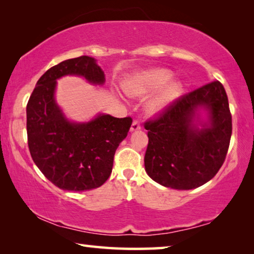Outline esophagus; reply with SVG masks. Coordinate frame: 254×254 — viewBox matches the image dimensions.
<instances>
[{
  "label": "esophagus",
  "instance_id": "1",
  "mask_svg": "<svg viewBox=\"0 0 254 254\" xmlns=\"http://www.w3.org/2000/svg\"><path fill=\"white\" fill-rule=\"evenodd\" d=\"M140 128H141L140 122H139V121H133L132 126H131V128H130V131H131V132H134V131L140 130Z\"/></svg>",
  "mask_w": 254,
  "mask_h": 254
}]
</instances>
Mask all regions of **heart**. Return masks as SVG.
<instances>
[{
  "label": "heart",
  "instance_id": "heart-1",
  "mask_svg": "<svg viewBox=\"0 0 254 254\" xmlns=\"http://www.w3.org/2000/svg\"><path fill=\"white\" fill-rule=\"evenodd\" d=\"M173 78V72L167 69H149L136 72L123 83V89L131 97H143L163 87L148 102L149 114H159L178 100L183 93V84L179 80L169 81Z\"/></svg>",
  "mask_w": 254,
  "mask_h": 254
}]
</instances>
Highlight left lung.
I'll return each mask as SVG.
<instances>
[{"label":"left lung","instance_id":"8db88e82","mask_svg":"<svg viewBox=\"0 0 254 254\" xmlns=\"http://www.w3.org/2000/svg\"><path fill=\"white\" fill-rule=\"evenodd\" d=\"M199 109L208 113L206 122L200 119ZM144 127L149 177L178 190L199 187L217 174L229 150L232 115L225 89L218 80L201 86L179 97Z\"/></svg>","mask_w":254,"mask_h":254}]
</instances>
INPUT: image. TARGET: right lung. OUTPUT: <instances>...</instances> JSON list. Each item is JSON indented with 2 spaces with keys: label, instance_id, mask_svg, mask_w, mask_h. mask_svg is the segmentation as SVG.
<instances>
[{
  "label": "right lung",
  "instance_id": "right-lung-1",
  "mask_svg": "<svg viewBox=\"0 0 254 254\" xmlns=\"http://www.w3.org/2000/svg\"><path fill=\"white\" fill-rule=\"evenodd\" d=\"M67 75L81 76L94 85L105 81L104 71L88 56L67 59L47 70L27 105L28 145L34 163L55 186L84 191L109 179L115 151L132 119L98 114L88 122L69 121L55 100L57 79Z\"/></svg>",
  "mask_w": 254,
  "mask_h": 254
}]
</instances>
